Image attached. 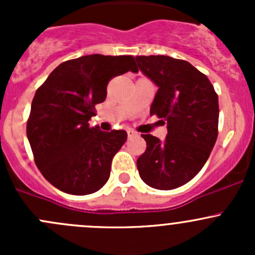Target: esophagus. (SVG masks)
<instances>
[{"label":"esophagus","instance_id":"34e87169","mask_svg":"<svg viewBox=\"0 0 255 255\" xmlns=\"http://www.w3.org/2000/svg\"><path fill=\"white\" fill-rule=\"evenodd\" d=\"M127 133H128V138H132L135 135V132H133V130H130V129H128Z\"/></svg>","mask_w":255,"mask_h":255}]
</instances>
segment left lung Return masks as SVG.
<instances>
[{
    "instance_id": "left-lung-1",
    "label": "left lung",
    "mask_w": 255,
    "mask_h": 255,
    "mask_svg": "<svg viewBox=\"0 0 255 255\" xmlns=\"http://www.w3.org/2000/svg\"><path fill=\"white\" fill-rule=\"evenodd\" d=\"M135 61L158 86L150 115L168 128L163 142L142 134L146 150L137 160L139 176L154 189H176L199 174L215 145L218 96L207 76L187 61L166 55L135 56Z\"/></svg>"
}]
</instances>
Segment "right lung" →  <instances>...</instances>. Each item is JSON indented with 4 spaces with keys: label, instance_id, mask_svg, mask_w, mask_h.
<instances>
[{
    "label": "right lung",
    "instance_id": "1",
    "mask_svg": "<svg viewBox=\"0 0 255 255\" xmlns=\"http://www.w3.org/2000/svg\"><path fill=\"white\" fill-rule=\"evenodd\" d=\"M127 71L138 73L132 55L80 56L56 66L35 92L27 137L38 169L60 191L94 194L109 180L127 132H102L89 121L110 80Z\"/></svg>",
    "mask_w": 255,
    "mask_h": 255
}]
</instances>
